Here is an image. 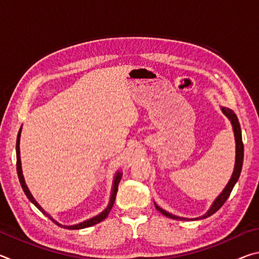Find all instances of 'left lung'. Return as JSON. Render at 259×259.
<instances>
[{"mask_svg": "<svg viewBox=\"0 0 259 259\" xmlns=\"http://www.w3.org/2000/svg\"><path fill=\"white\" fill-rule=\"evenodd\" d=\"M222 112L224 115L227 117V119L230 120L231 124H232V129H233V133H234V139H235V163H234V170H233V174H232V176L230 178L229 183L226 184V186L224 187V190L222 191L221 194H219L214 201L212 202V204L210 205V208L208 209V211L205 212L204 214L200 217H196V218H191L192 221H196V219H203V218H207L210 217L212 213H214L217 211V210L221 209V207L223 204L225 203V201L229 198L232 190H233L234 185L238 182V179L240 177V174H241V169H242V163H243V143H242V134H241V128H240V123H239V120L238 117H236L235 113L232 111V109L227 108V107H221ZM155 208L159 210V211L164 214V216L169 217V218H172V219H177V221H190V218H185V217H179L176 216V214H172L168 211H165L164 209L160 208L159 205L156 203H154Z\"/></svg>", "mask_w": 259, "mask_h": 259, "instance_id": "1", "label": "left lung"}]
</instances>
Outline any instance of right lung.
I'll list each match as a JSON object with an SVG mask.
<instances>
[{
	"instance_id": "obj_1",
	"label": "right lung",
	"mask_w": 259,
	"mask_h": 259,
	"mask_svg": "<svg viewBox=\"0 0 259 259\" xmlns=\"http://www.w3.org/2000/svg\"><path fill=\"white\" fill-rule=\"evenodd\" d=\"M21 128H23V125H21L20 129H19L18 136H17V144H16V152H17V174H18V178H19L20 185H21V187H23V191L25 192L26 196H27L30 202H32V203L35 205V207H36L38 210H40V211H42L43 213H45L48 218L51 219V221L54 222L56 225H58V226L63 227V229H66V230H81V229H85V227L94 226V225H96V224H98V223H100L102 221H104V219L108 216V213H109V211H111V209L113 208L114 201H115V198H116L117 187H119V183H120L121 178H122V172L120 171V170H119V171H116L115 176H114L111 196H109V202H108V204H107V207L105 208L102 212H100L99 214H97V216L87 219V221L82 222V223H78V224H75V225H63V224H60V223H58V222L56 221V219L52 218L51 214L48 213V212L46 211V210L43 209V208L41 207V205L37 203V201L34 199V196L32 195V193H30V191L28 190L27 185H26L25 178H24V175H23V169H21V161H20V147H19V144H20Z\"/></svg>"
}]
</instances>
